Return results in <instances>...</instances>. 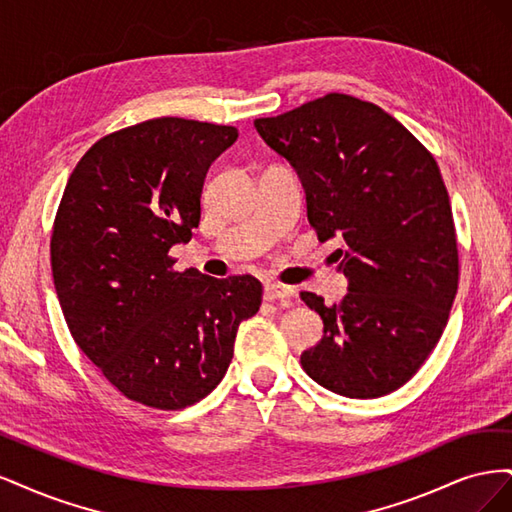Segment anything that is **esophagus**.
Returning <instances> with one entry per match:
<instances>
[{
	"label": "esophagus",
	"mask_w": 512,
	"mask_h": 512,
	"mask_svg": "<svg viewBox=\"0 0 512 512\" xmlns=\"http://www.w3.org/2000/svg\"><path fill=\"white\" fill-rule=\"evenodd\" d=\"M294 290L292 286H286V284H277V282H269L265 284V299L267 301H280V299H290L294 297Z\"/></svg>",
	"instance_id": "1"
}]
</instances>
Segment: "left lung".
<instances>
[{"label": "left lung", "mask_w": 512, "mask_h": 512, "mask_svg": "<svg viewBox=\"0 0 512 512\" xmlns=\"http://www.w3.org/2000/svg\"><path fill=\"white\" fill-rule=\"evenodd\" d=\"M254 126L301 177L318 239H344V301L301 292L324 324L301 354L305 374L352 399L397 391L436 348L457 294L453 211L436 160L380 106L346 94Z\"/></svg>", "instance_id": "obj_1"}]
</instances>
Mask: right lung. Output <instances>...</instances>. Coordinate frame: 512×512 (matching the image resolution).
Segmentation results:
<instances>
[{"label": "right lung", "mask_w": 512, "mask_h": 512, "mask_svg": "<svg viewBox=\"0 0 512 512\" xmlns=\"http://www.w3.org/2000/svg\"><path fill=\"white\" fill-rule=\"evenodd\" d=\"M237 128L160 117L108 134L76 164L51 237L53 280L74 342L128 399L179 410L226 374L262 286L173 271L168 250L200 222V194Z\"/></svg>", "instance_id": "obj_1"}]
</instances>
